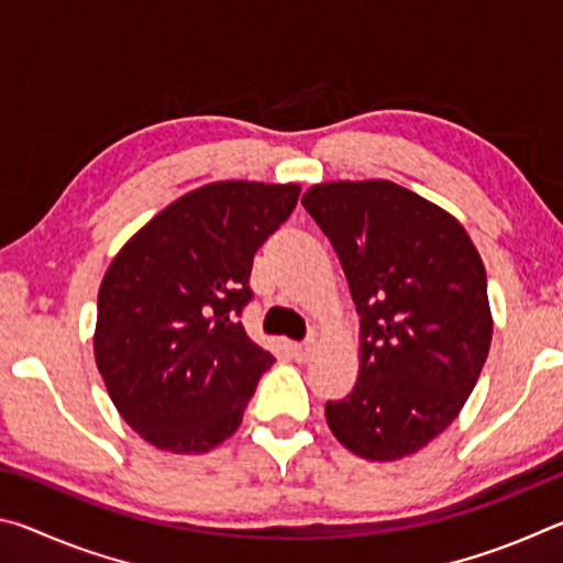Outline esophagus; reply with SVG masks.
Wrapping results in <instances>:
<instances>
[{
  "label": "esophagus",
  "instance_id": "esophagus-1",
  "mask_svg": "<svg viewBox=\"0 0 563 563\" xmlns=\"http://www.w3.org/2000/svg\"><path fill=\"white\" fill-rule=\"evenodd\" d=\"M312 352H316V342L312 340L300 342V345H292V355L298 362H308L312 357Z\"/></svg>",
  "mask_w": 563,
  "mask_h": 563
}]
</instances>
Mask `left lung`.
I'll return each mask as SVG.
<instances>
[{
    "label": "left lung",
    "mask_w": 563,
    "mask_h": 563,
    "mask_svg": "<svg viewBox=\"0 0 563 563\" xmlns=\"http://www.w3.org/2000/svg\"><path fill=\"white\" fill-rule=\"evenodd\" d=\"M305 211L335 247L360 316V377L325 405L369 462L430 444L460 415L492 345L487 273L456 218L393 180L312 186Z\"/></svg>",
    "instance_id": "obj_1"
}]
</instances>
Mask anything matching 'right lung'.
<instances>
[{"label": "right lung", "instance_id": "obj_1", "mask_svg": "<svg viewBox=\"0 0 563 563\" xmlns=\"http://www.w3.org/2000/svg\"><path fill=\"white\" fill-rule=\"evenodd\" d=\"M300 186L221 180L141 228L99 288L93 355L111 402L158 450L228 440L275 357L245 335L253 255L288 221Z\"/></svg>", "mask_w": 563, "mask_h": 563}]
</instances>
